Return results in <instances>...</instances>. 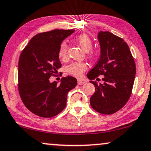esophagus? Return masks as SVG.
<instances>
[{"instance_id":"esophagus-1","label":"esophagus","mask_w":151,"mask_h":151,"mask_svg":"<svg viewBox=\"0 0 151 151\" xmlns=\"http://www.w3.org/2000/svg\"><path fill=\"white\" fill-rule=\"evenodd\" d=\"M86 83L85 81H83V80H81V79H78V81H77V83H78V85H79V86H81V85H83V83Z\"/></svg>"}]
</instances>
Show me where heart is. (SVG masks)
<instances>
[{
	"instance_id": "1",
	"label": "heart",
	"mask_w": 151,
	"mask_h": 151,
	"mask_svg": "<svg viewBox=\"0 0 151 151\" xmlns=\"http://www.w3.org/2000/svg\"><path fill=\"white\" fill-rule=\"evenodd\" d=\"M76 41L79 44L82 49L88 52L89 56L92 57L94 56V52L92 51V41L91 38L86 34H81L77 36ZM68 45L65 42H62L59 46L58 50L59 57L61 59H65L67 55ZM87 69V65L83 62H74L68 65L66 68L67 72L75 76H81L82 73Z\"/></svg>"
}]
</instances>
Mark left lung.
I'll list each match as a JSON object with an SVG mask.
<instances>
[{
    "instance_id": "8db88e82",
    "label": "left lung",
    "mask_w": 151,
    "mask_h": 151,
    "mask_svg": "<svg viewBox=\"0 0 151 151\" xmlns=\"http://www.w3.org/2000/svg\"><path fill=\"white\" fill-rule=\"evenodd\" d=\"M101 55L95 66L87 76L94 80L104 75L103 84L94 85V94L90 105L95 111L103 114L116 113L127 103L132 92L136 69L134 59L124 40L109 31L98 34Z\"/></svg>"
}]
</instances>
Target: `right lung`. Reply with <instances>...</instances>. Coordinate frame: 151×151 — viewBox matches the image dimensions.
Instances as JSON below:
<instances>
[{"label": "right lung", "instance_id": "obj_1", "mask_svg": "<svg viewBox=\"0 0 151 151\" xmlns=\"http://www.w3.org/2000/svg\"><path fill=\"white\" fill-rule=\"evenodd\" d=\"M75 30H54L38 33L21 52L18 61V90L23 103L29 111L42 118H51L66 106L67 95L75 88L77 80L68 76L60 84L50 83L61 67L59 46Z\"/></svg>", "mask_w": 151, "mask_h": 151}]
</instances>
